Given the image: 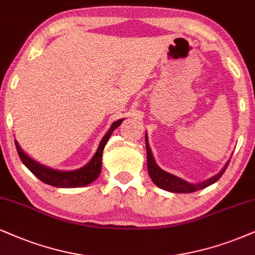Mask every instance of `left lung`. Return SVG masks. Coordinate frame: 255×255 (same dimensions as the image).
I'll use <instances>...</instances> for the list:
<instances>
[{"instance_id": "left-lung-1", "label": "left lung", "mask_w": 255, "mask_h": 255, "mask_svg": "<svg viewBox=\"0 0 255 255\" xmlns=\"http://www.w3.org/2000/svg\"><path fill=\"white\" fill-rule=\"evenodd\" d=\"M145 146H146V158H147V171H149L150 177L153 183L157 187L164 189L166 191H170V193H178V194H188V193H194V191L201 190L203 188L209 187L210 184L215 183L216 181L221 177L226 169H227L229 161L224 165V168L220 170L218 174L212 176L208 180H204L199 183H190V182L183 180V178L177 177V176L170 174V172L163 170L162 168H159L157 165L155 161V157L152 155L151 149L149 145V139H147V133H145Z\"/></svg>"}]
</instances>
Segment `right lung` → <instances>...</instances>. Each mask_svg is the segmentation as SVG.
Returning a JSON list of instances; mask_svg holds the SVG:
<instances>
[{
	"instance_id": "right-lung-1",
	"label": "right lung",
	"mask_w": 255,
	"mask_h": 255,
	"mask_svg": "<svg viewBox=\"0 0 255 255\" xmlns=\"http://www.w3.org/2000/svg\"><path fill=\"white\" fill-rule=\"evenodd\" d=\"M123 121H124V118L118 119V121L112 123L111 128H109V131L105 133V136L102 138L98 149H97V151L93 155L92 158L90 159V162L86 163V164L81 166L79 169H75V170H58V169H53L47 165L41 164V163L35 161L34 158H31L30 156H28L27 153L21 149L17 140H15V145H16L18 156H20L22 163H23V164L26 165L40 181H42L43 183L53 185V187L56 188L85 187V185H89L90 183H92L93 181H96L97 178H98L100 171H102L104 147H105L106 143H108L109 138L111 137L113 131L122 124Z\"/></svg>"
}]
</instances>
